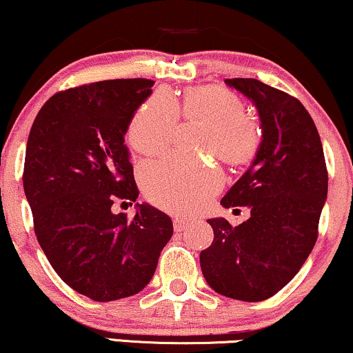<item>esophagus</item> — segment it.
<instances>
[{
	"label": "esophagus",
	"instance_id": "34e87169",
	"mask_svg": "<svg viewBox=\"0 0 353 353\" xmlns=\"http://www.w3.org/2000/svg\"><path fill=\"white\" fill-rule=\"evenodd\" d=\"M187 225H189V223H187L185 220H181V218H174V231H176V233H182V231H185Z\"/></svg>",
	"mask_w": 353,
	"mask_h": 353
}]
</instances>
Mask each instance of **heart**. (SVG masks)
Wrapping results in <instances>:
<instances>
[{"label":"heart","instance_id":"heart-1","mask_svg":"<svg viewBox=\"0 0 353 353\" xmlns=\"http://www.w3.org/2000/svg\"><path fill=\"white\" fill-rule=\"evenodd\" d=\"M179 119L202 122L200 148L216 151L228 163H246L261 145V127L244 114V102L234 92L216 86L195 88L172 99L159 91L137 109L127 128V140L138 153L153 154L171 145ZM140 181L151 202L172 213H194L221 189L225 176L207 159L169 156L143 164Z\"/></svg>","mask_w":353,"mask_h":353}]
</instances>
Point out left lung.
Instances as JSON below:
<instances>
[{"mask_svg":"<svg viewBox=\"0 0 353 353\" xmlns=\"http://www.w3.org/2000/svg\"><path fill=\"white\" fill-rule=\"evenodd\" d=\"M225 83L257 107L262 141L251 166L221 199L225 208L249 207L251 218L238 226L225 218L208 220L213 243L200 252V267L220 295L262 301L280 292L313 251L327 169L318 128L296 97L252 78Z\"/></svg>","mask_w":353,"mask_h":353,"instance_id":"1","label":"left lung"}]
</instances>
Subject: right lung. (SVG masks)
I'll use <instances>...</instances> for the list:
<instances>
[{"label":"right lung","instance_id":"1","mask_svg":"<svg viewBox=\"0 0 353 353\" xmlns=\"http://www.w3.org/2000/svg\"><path fill=\"white\" fill-rule=\"evenodd\" d=\"M154 81L109 79L57 92L35 117L24 161V192L34 231L58 276L94 301L137 295L153 279L172 221L135 202L138 187L123 145L135 110Z\"/></svg>","mask_w":353,"mask_h":353}]
</instances>
